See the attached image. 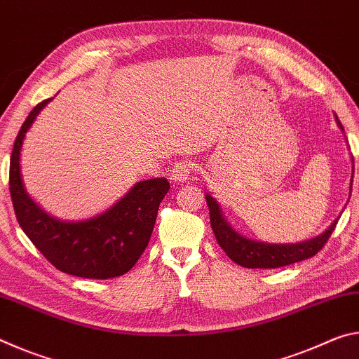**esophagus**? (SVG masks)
Segmentation results:
<instances>
[{
  "label": "esophagus",
  "mask_w": 359,
  "mask_h": 359,
  "mask_svg": "<svg viewBox=\"0 0 359 359\" xmlns=\"http://www.w3.org/2000/svg\"><path fill=\"white\" fill-rule=\"evenodd\" d=\"M194 171V165L190 161H179L175 163L171 172V177L175 182H187L190 179L191 172Z\"/></svg>",
  "instance_id": "obj_1"
}]
</instances>
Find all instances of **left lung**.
Listing matches in <instances>:
<instances>
[{
  "label": "left lung",
  "mask_w": 359,
  "mask_h": 359,
  "mask_svg": "<svg viewBox=\"0 0 359 359\" xmlns=\"http://www.w3.org/2000/svg\"><path fill=\"white\" fill-rule=\"evenodd\" d=\"M337 126L344 131V126L336 117ZM353 161V156H351ZM355 172V166H353ZM353 172L350 180V194H351V182H353ZM205 201L210 212V226L214 231L218 245L224 253L242 267H250V269H276V267L288 266L297 263V261L312 258L317 255L321 247L330 239L334 228L339 222V217L327 226L323 233L315 236L312 239L296 242V244H269V242H259L245 238L239 234L224 218L220 204L209 193H205Z\"/></svg>",
  "instance_id": "8db88e82"
}]
</instances>
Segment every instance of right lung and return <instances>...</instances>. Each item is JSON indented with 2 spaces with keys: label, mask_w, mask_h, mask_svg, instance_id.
<instances>
[{
  "label": "right lung",
  "mask_w": 359,
  "mask_h": 359,
  "mask_svg": "<svg viewBox=\"0 0 359 359\" xmlns=\"http://www.w3.org/2000/svg\"><path fill=\"white\" fill-rule=\"evenodd\" d=\"M50 101L39 102L29 112L12 149L9 188L17 220L48 263L62 272L98 280L123 276L149 244L169 182H136L117 203L87 220L68 222L47 214L23 184L20 155L27 133Z\"/></svg>",
  "instance_id": "add662e5"
}]
</instances>
